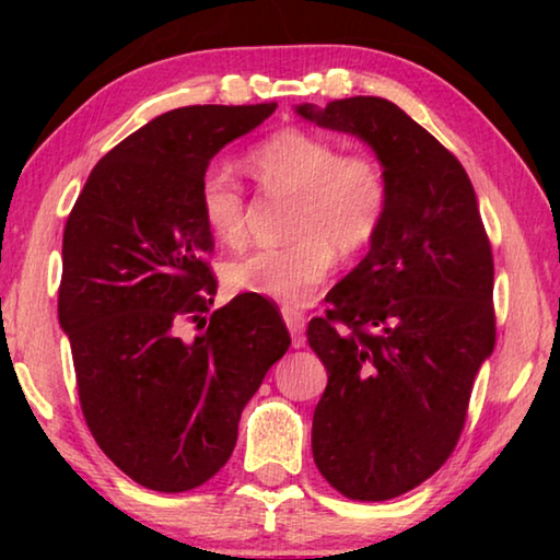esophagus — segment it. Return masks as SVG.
I'll use <instances>...</instances> for the list:
<instances>
[{"mask_svg": "<svg viewBox=\"0 0 560 560\" xmlns=\"http://www.w3.org/2000/svg\"><path fill=\"white\" fill-rule=\"evenodd\" d=\"M281 316L287 320V328L291 330V338H293V346L301 348L306 343V314L299 311L296 306H281Z\"/></svg>", "mask_w": 560, "mask_h": 560, "instance_id": "obj_1", "label": "esophagus"}]
</instances>
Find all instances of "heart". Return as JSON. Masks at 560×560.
Masks as SVG:
<instances>
[{
    "label": "heart",
    "instance_id": "heart-1",
    "mask_svg": "<svg viewBox=\"0 0 560 560\" xmlns=\"http://www.w3.org/2000/svg\"><path fill=\"white\" fill-rule=\"evenodd\" d=\"M246 167L264 187L296 195L291 236L277 249H254L226 264L224 281L236 293L303 303L340 257L373 242L387 210V179L368 155H340L330 140L287 128L261 140L246 155ZM202 222L217 242L240 244L244 236L242 185L224 167L200 179Z\"/></svg>",
    "mask_w": 560,
    "mask_h": 560
}]
</instances>
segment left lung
<instances>
[{"mask_svg":"<svg viewBox=\"0 0 560 560\" xmlns=\"http://www.w3.org/2000/svg\"><path fill=\"white\" fill-rule=\"evenodd\" d=\"M293 110L363 140L387 179L371 249L308 324L328 371L311 430L316 467L348 499L385 501L432 477L459 440L497 338L491 246L459 160L395 103Z\"/></svg>","mask_w":560,"mask_h":560,"instance_id":"obj_1","label":"left lung"}]
</instances>
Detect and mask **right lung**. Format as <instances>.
I'll return each mask as SVG.
<instances>
[{"mask_svg":"<svg viewBox=\"0 0 560 560\" xmlns=\"http://www.w3.org/2000/svg\"><path fill=\"white\" fill-rule=\"evenodd\" d=\"M277 103L189 106L145 122L98 160L63 230L59 324L98 447L140 487L205 485L236 444L244 405L291 346L277 308L217 283L200 179ZM185 319H205L195 339ZM200 328V324H197Z\"/></svg>","mask_w":560,"mask_h":560,"instance_id":"1","label":"right lung"}]
</instances>
